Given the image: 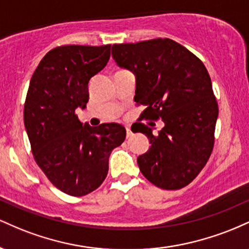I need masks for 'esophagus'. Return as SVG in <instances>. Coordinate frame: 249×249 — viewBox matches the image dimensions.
Here are the masks:
<instances>
[{"instance_id":"34e87169","label":"esophagus","mask_w":249,"mask_h":249,"mask_svg":"<svg viewBox=\"0 0 249 249\" xmlns=\"http://www.w3.org/2000/svg\"><path fill=\"white\" fill-rule=\"evenodd\" d=\"M131 136H132V131H131L130 127L126 126V137H127V138H130Z\"/></svg>"}]
</instances>
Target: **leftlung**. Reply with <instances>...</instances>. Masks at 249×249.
Masks as SVG:
<instances>
[{"instance_id":"obj_1","label":"left lung","mask_w":249,"mask_h":249,"mask_svg":"<svg viewBox=\"0 0 249 249\" xmlns=\"http://www.w3.org/2000/svg\"><path fill=\"white\" fill-rule=\"evenodd\" d=\"M121 68L136 75L137 105H144L141 119H161L157 136L137 123L151 146L137 159L148 181L162 190L187 186L200 173L214 146L219 115L212 82L204 63L170 38L112 45Z\"/></svg>"}]
</instances>
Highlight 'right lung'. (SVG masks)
<instances>
[{
	"instance_id": "add662e5",
	"label": "right lung",
	"mask_w": 249,
	"mask_h": 249,
	"mask_svg": "<svg viewBox=\"0 0 249 249\" xmlns=\"http://www.w3.org/2000/svg\"><path fill=\"white\" fill-rule=\"evenodd\" d=\"M111 45H62L50 50L30 79L24 126L35 161L51 184L87 196L107 178L108 157L126 130L118 123L83 124L76 108L89 102V82L105 68Z\"/></svg>"
}]
</instances>
